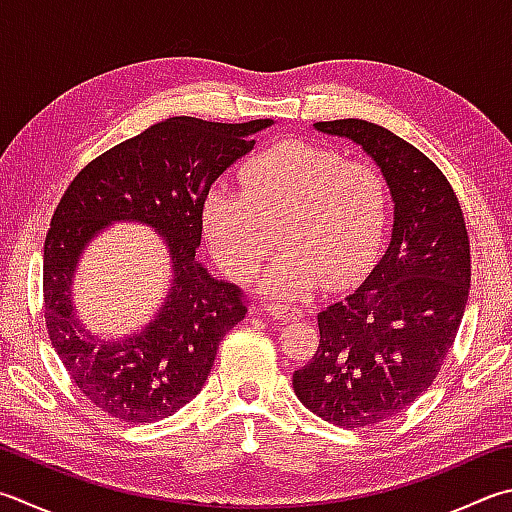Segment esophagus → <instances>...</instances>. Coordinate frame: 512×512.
Returning <instances> with one entry per match:
<instances>
[{
  "label": "esophagus",
  "mask_w": 512,
  "mask_h": 512,
  "mask_svg": "<svg viewBox=\"0 0 512 512\" xmlns=\"http://www.w3.org/2000/svg\"><path fill=\"white\" fill-rule=\"evenodd\" d=\"M263 310H265L269 316L278 318V321H292V318L303 316L301 307H289V305H283V303H265Z\"/></svg>",
  "instance_id": "1"
}]
</instances>
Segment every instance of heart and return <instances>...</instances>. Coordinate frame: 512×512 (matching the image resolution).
Returning <instances> with one entry per match:
<instances>
[{
    "mask_svg": "<svg viewBox=\"0 0 512 512\" xmlns=\"http://www.w3.org/2000/svg\"><path fill=\"white\" fill-rule=\"evenodd\" d=\"M390 223L383 173L341 153L289 140L260 151L240 169V194L209 191L202 229L211 252L234 281H249L272 254H283L260 287L296 301L323 283L345 287L368 272Z\"/></svg>",
    "mask_w": 512,
    "mask_h": 512,
    "instance_id": "1",
    "label": "heart"
}]
</instances>
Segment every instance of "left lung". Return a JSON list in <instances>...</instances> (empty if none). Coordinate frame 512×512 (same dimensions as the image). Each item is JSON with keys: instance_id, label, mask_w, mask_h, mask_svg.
<instances>
[{"instance_id": "1", "label": "left lung", "mask_w": 512, "mask_h": 512, "mask_svg": "<svg viewBox=\"0 0 512 512\" xmlns=\"http://www.w3.org/2000/svg\"><path fill=\"white\" fill-rule=\"evenodd\" d=\"M314 129L359 144L394 202L383 258L361 287L318 312V350L292 379L316 417L363 428L406 410L437 379L468 303L470 240L450 182L410 142L356 118Z\"/></svg>"}]
</instances>
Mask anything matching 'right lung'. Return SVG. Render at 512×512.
Masks as SVG:
<instances>
[{
  "label": "right lung",
  "instance_id": "1",
  "mask_svg": "<svg viewBox=\"0 0 512 512\" xmlns=\"http://www.w3.org/2000/svg\"><path fill=\"white\" fill-rule=\"evenodd\" d=\"M272 124L169 118L89 162L64 191L44 243V318L62 365L95 408L151 423L202 390L218 343L247 314L243 292L198 260L202 205L220 173L254 149V133ZM111 222L156 228L174 278L147 328L104 342L74 316L70 285L83 247Z\"/></svg>",
  "mask_w": 512,
  "mask_h": 512
}]
</instances>
